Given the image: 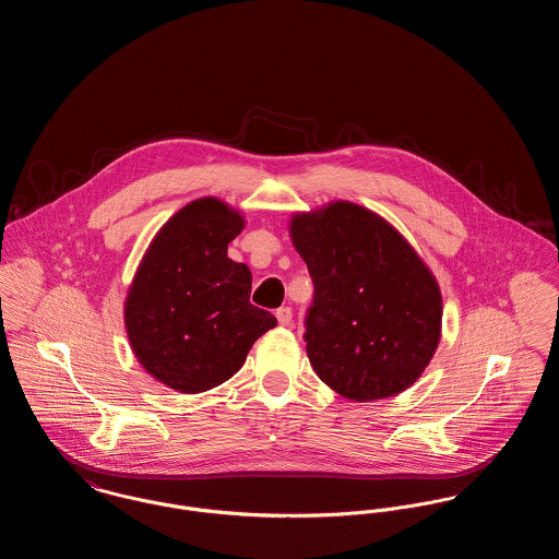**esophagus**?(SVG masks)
<instances>
[{"label": "esophagus", "instance_id": "obj_1", "mask_svg": "<svg viewBox=\"0 0 559 559\" xmlns=\"http://www.w3.org/2000/svg\"><path fill=\"white\" fill-rule=\"evenodd\" d=\"M276 319L283 324V326H292L293 324V312L289 306H283L276 310Z\"/></svg>", "mask_w": 559, "mask_h": 559}]
</instances>
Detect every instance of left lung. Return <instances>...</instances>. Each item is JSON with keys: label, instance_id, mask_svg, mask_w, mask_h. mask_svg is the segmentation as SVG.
Masks as SVG:
<instances>
[{"label": "left lung", "instance_id": "8db88e82", "mask_svg": "<svg viewBox=\"0 0 559 559\" xmlns=\"http://www.w3.org/2000/svg\"><path fill=\"white\" fill-rule=\"evenodd\" d=\"M293 247L314 283L306 352L356 402L396 396L426 371L442 326L440 287L408 240L349 201L295 213Z\"/></svg>", "mask_w": 559, "mask_h": 559}]
</instances>
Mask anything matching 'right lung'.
I'll use <instances>...</instances> for the list:
<instances>
[{
	"label": "right lung",
	"instance_id": "right-lung-1",
	"mask_svg": "<svg viewBox=\"0 0 559 559\" xmlns=\"http://www.w3.org/2000/svg\"><path fill=\"white\" fill-rule=\"evenodd\" d=\"M242 226V215L219 199H197L163 224L133 276L126 299L133 354L176 392L224 383L276 326L249 301V267L228 258Z\"/></svg>",
	"mask_w": 559,
	"mask_h": 559
}]
</instances>
